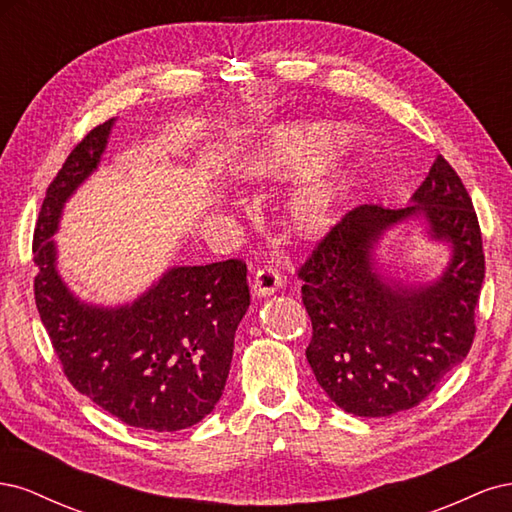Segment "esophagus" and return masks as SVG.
Segmentation results:
<instances>
[{"mask_svg":"<svg viewBox=\"0 0 512 512\" xmlns=\"http://www.w3.org/2000/svg\"><path fill=\"white\" fill-rule=\"evenodd\" d=\"M282 286V275L275 267H262L256 271L254 282H252V290L254 297H271L273 292L280 290Z\"/></svg>","mask_w":512,"mask_h":512,"instance_id":"obj_1","label":"esophagus"}]
</instances>
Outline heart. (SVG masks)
Returning <instances> with one entry per match:
<instances>
[{"instance_id": "heart-1", "label": "heart", "mask_w": 512, "mask_h": 512, "mask_svg": "<svg viewBox=\"0 0 512 512\" xmlns=\"http://www.w3.org/2000/svg\"><path fill=\"white\" fill-rule=\"evenodd\" d=\"M352 141V130L333 121H292L262 134L239 162L245 181L267 183L301 177L320 168ZM350 190L346 177L324 179L305 188L292 205V222L301 235L327 228Z\"/></svg>"}]
</instances>
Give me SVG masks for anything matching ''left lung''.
Returning <instances> with one entry per match:
<instances>
[{"instance_id":"8db88e82","label":"left lung","mask_w":512,"mask_h":512,"mask_svg":"<svg viewBox=\"0 0 512 512\" xmlns=\"http://www.w3.org/2000/svg\"><path fill=\"white\" fill-rule=\"evenodd\" d=\"M408 219H423L432 240L452 247V260L433 283L406 285L377 267V241ZM299 277L314 331L305 356L324 393L354 416L410 410L474 342L485 254L472 198L438 156L408 207L348 211Z\"/></svg>"}]
</instances>
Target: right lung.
Here are the masks:
<instances>
[{
	"instance_id": "1",
	"label": "right lung",
	"mask_w": 512,
	"mask_h": 512,
	"mask_svg": "<svg viewBox=\"0 0 512 512\" xmlns=\"http://www.w3.org/2000/svg\"><path fill=\"white\" fill-rule=\"evenodd\" d=\"M115 119L91 130L51 181L34 232L36 307L70 384L130 427L179 431L215 408L250 307L241 260L173 267L132 303L81 301L57 271L61 211L98 168Z\"/></svg>"
}]
</instances>
